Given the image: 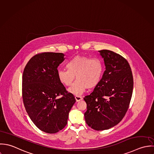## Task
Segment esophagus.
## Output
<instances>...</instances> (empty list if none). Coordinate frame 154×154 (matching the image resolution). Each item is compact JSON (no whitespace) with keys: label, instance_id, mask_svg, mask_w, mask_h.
Here are the masks:
<instances>
[{"label":"esophagus","instance_id":"34e87169","mask_svg":"<svg viewBox=\"0 0 154 154\" xmlns=\"http://www.w3.org/2000/svg\"><path fill=\"white\" fill-rule=\"evenodd\" d=\"M75 99L77 102H79V101H80L81 100L83 99V98L81 96H75Z\"/></svg>","mask_w":154,"mask_h":154}]
</instances>
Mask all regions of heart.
Wrapping results in <instances>:
<instances>
[{"label":"heart","instance_id":"b5f03b06","mask_svg":"<svg viewBox=\"0 0 154 154\" xmlns=\"http://www.w3.org/2000/svg\"><path fill=\"white\" fill-rule=\"evenodd\" d=\"M66 69H59L58 78L65 86H70L74 79L77 81L68 89L74 95H81L86 90L97 87L103 74L104 68L102 61L97 58L77 55L66 64Z\"/></svg>","mask_w":154,"mask_h":154}]
</instances>
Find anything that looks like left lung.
<instances>
[{"instance_id":"obj_1","label":"left lung","mask_w":154,"mask_h":154,"mask_svg":"<svg viewBox=\"0 0 154 154\" xmlns=\"http://www.w3.org/2000/svg\"><path fill=\"white\" fill-rule=\"evenodd\" d=\"M105 71L102 79L90 95L84 97L87 124L96 130L109 129L120 123L129 107L133 79L127 61L109 50L99 51Z\"/></svg>"}]
</instances>
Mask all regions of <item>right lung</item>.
I'll return each instance as SVG.
<instances>
[{
  "label": "right lung",
  "mask_w": 154,
  "mask_h": 154,
  "mask_svg": "<svg viewBox=\"0 0 154 154\" xmlns=\"http://www.w3.org/2000/svg\"><path fill=\"white\" fill-rule=\"evenodd\" d=\"M64 60L62 53L38 54L27 62L23 72L26 110L33 123L48 133H56L65 127L75 102L74 95L66 91L58 78V66Z\"/></svg>",
  "instance_id": "obj_1"
}]
</instances>
